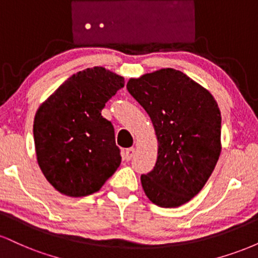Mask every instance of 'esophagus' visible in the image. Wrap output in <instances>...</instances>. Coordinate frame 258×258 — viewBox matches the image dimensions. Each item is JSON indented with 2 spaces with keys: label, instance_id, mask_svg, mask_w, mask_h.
Wrapping results in <instances>:
<instances>
[{
  "label": "esophagus",
  "instance_id": "34e87169",
  "mask_svg": "<svg viewBox=\"0 0 258 258\" xmlns=\"http://www.w3.org/2000/svg\"><path fill=\"white\" fill-rule=\"evenodd\" d=\"M133 155H135V148H128V149L123 150L122 153V158L126 161H130L133 158Z\"/></svg>",
  "mask_w": 258,
  "mask_h": 258
}]
</instances>
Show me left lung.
Here are the masks:
<instances>
[{
	"instance_id": "8db88e82",
	"label": "left lung",
	"mask_w": 258,
	"mask_h": 258,
	"mask_svg": "<svg viewBox=\"0 0 258 258\" xmlns=\"http://www.w3.org/2000/svg\"><path fill=\"white\" fill-rule=\"evenodd\" d=\"M152 119L158 159L142 174L144 193L160 207H178L197 195L221 154V111L212 94L179 70L160 69L127 82Z\"/></svg>"
}]
</instances>
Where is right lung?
<instances>
[{"mask_svg":"<svg viewBox=\"0 0 258 258\" xmlns=\"http://www.w3.org/2000/svg\"><path fill=\"white\" fill-rule=\"evenodd\" d=\"M122 76L94 67L74 74L37 109L34 141L41 171L55 190L80 198L98 191L121 164L114 127L102 116Z\"/></svg>","mask_w":258,"mask_h":258,"instance_id":"1","label":"right lung"}]
</instances>
